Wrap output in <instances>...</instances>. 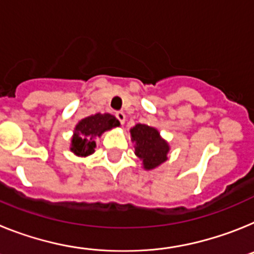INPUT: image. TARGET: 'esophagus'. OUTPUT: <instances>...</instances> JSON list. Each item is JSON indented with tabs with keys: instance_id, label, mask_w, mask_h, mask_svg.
Wrapping results in <instances>:
<instances>
[{
	"instance_id": "obj_1",
	"label": "esophagus",
	"mask_w": 254,
	"mask_h": 254,
	"mask_svg": "<svg viewBox=\"0 0 254 254\" xmlns=\"http://www.w3.org/2000/svg\"><path fill=\"white\" fill-rule=\"evenodd\" d=\"M115 116H116V119H118V120L120 121L121 124H124V123H125V119H127V116H125L124 112H121V111L116 112V114H115Z\"/></svg>"
}]
</instances>
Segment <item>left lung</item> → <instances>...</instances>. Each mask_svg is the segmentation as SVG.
Listing matches in <instances>:
<instances>
[{
	"label": "left lung",
	"instance_id": "1",
	"mask_svg": "<svg viewBox=\"0 0 254 254\" xmlns=\"http://www.w3.org/2000/svg\"><path fill=\"white\" fill-rule=\"evenodd\" d=\"M131 142L134 143V153L142 160L145 170H152L164 164L170 151L169 143L162 139L156 127L145 124H136L130 129Z\"/></svg>",
	"mask_w": 254,
	"mask_h": 254
}]
</instances>
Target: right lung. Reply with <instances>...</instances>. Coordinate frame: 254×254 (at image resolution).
I'll return each instance as SVG.
<instances>
[{"label": "right lung", "mask_w": 254, "mask_h": 254, "mask_svg": "<svg viewBox=\"0 0 254 254\" xmlns=\"http://www.w3.org/2000/svg\"><path fill=\"white\" fill-rule=\"evenodd\" d=\"M119 125L120 123L118 119L110 114H96L83 119L75 127L70 151L80 157L94 153L97 136H101L106 130H111Z\"/></svg>", "instance_id": "right-lung-1"}]
</instances>
